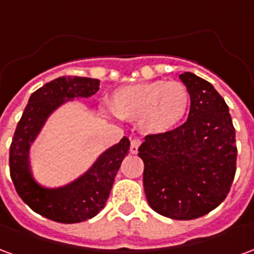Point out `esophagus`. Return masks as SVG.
Returning <instances> with one entry per match:
<instances>
[{"instance_id":"1","label":"esophagus","mask_w":254,"mask_h":254,"mask_svg":"<svg viewBox=\"0 0 254 254\" xmlns=\"http://www.w3.org/2000/svg\"><path fill=\"white\" fill-rule=\"evenodd\" d=\"M140 144H141V141L138 138H133L130 141V154H137Z\"/></svg>"}]
</instances>
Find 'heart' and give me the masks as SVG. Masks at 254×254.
Listing matches in <instances>:
<instances>
[{
  "instance_id": "obj_1",
  "label": "heart",
  "mask_w": 254,
  "mask_h": 254,
  "mask_svg": "<svg viewBox=\"0 0 254 254\" xmlns=\"http://www.w3.org/2000/svg\"><path fill=\"white\" fill-rule=\"evenodd\" d=\"M189 100L182 83L155 80L117 89L111 96V111L121 120L137 121L147 134H165L182 121Z\"/></svg>"
}]
</instances>
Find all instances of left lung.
<instances>
[{"label": "left lung", "mask_w": 254, "mask_h": 254, "mask_svg": "<svg viewBox=\"0 0 254 254\" xmlns=\"http://www.w3.org/2000/svg\"><path fill=\"white\" fill-rule=\"evenodd\" d=\"M178 77L190 96L188 121L165 134L147 136L138 156L149 207L166 218L190 220L226 198L235 176L237 145L229 107L212 84L190 72Z\"/></svg>", "instance_id": "obj_1"}]
</instances>
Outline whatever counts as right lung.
<instances>
[{
    "mask_svg": "<svg viewBox=\"0 0 254 254\" xmlns=\"http://www.w3.org/2000/svg\"><path fill=\"white\" fill-rule=\"evenodd\" d=\"M99 91V80L64 76L36 89L20 118L9 152L10 177L21 200L36 213L60 223H78L105 208L117 171L129 154L127 136L103 151L76 180L49 188L38 182L31 166V147L53 113L67 102L89 98Z\"/></svg>",
    "mask_w": 254,
    "mask_h": 254,
    "instance_id": "right-lung-1",
    "label": "right lung"
}]
</instances>
